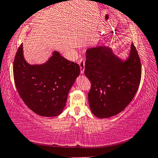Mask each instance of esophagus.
<instances>
[{
  "mask_svg": "<svg viewBox=\"0 0 158 158\" xmlns=\"http://www.w3.org/2000/svg\"><path fill=\"white\" fill-rule=\"evenodd\" d=\"M79 64L80 66V70H81V74H84V69H85V61L83 58L81 57L79 60Z\"/></svg>",
  "mask_w": 158,
  "mask_h": 158,
  "instance_id": "obj_1",
  "label": "esophagus"
}]
</instances>
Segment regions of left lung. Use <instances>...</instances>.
Here are the masks:
<instances>
[{
    "label": "left lung",
    "instance_id": "left-lung-1",
    "mask_svg": "<svg viewBox=\"0 0 158 158\" xmlns=\"http://www.w3.org/2000/svg\"><path fill=\"white\" fill-rule=\"evenodd\" d=\"M86 59L84 74L91 83V111L99 118L119 114L134 98L140 83L141 62L134 44L125 61L105 46L89 48Z\"/></svg>",
    "mask_w": 158,
    "mask_h": 158
}]
</instances>
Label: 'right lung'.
<instances>
[{"label":"right lung","instance_id":"add662e5","mask_svg":"<svg viewBox=\"0 0 158 158\" xmlns=\"http://www.w3.org/2000/svg\"><path fill=\"white\" fill-rule=\"evenodd\" d=\"M78 64L54 52L42 65H30L19 46L13 61V78L17 91L28 107L40 116L55 117L66 105L69 89L79 75Z\"/></svg>","mask_w":158,"mask_h":158}]
</instances>
